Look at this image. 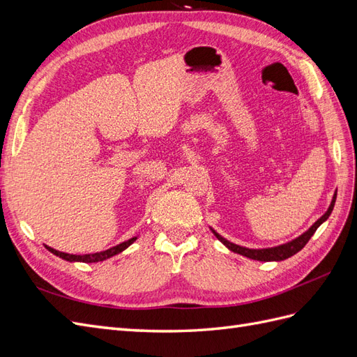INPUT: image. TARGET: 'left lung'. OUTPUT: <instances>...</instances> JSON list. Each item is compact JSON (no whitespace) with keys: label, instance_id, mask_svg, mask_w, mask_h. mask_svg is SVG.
<instances>
[{"label":"left lung","instance_id":"obj_1","mask_svg":"<svg viewBox=\"0 0 357 357\" xmlns=\"http://www.w3.org/2000/svg\"><path fill=\"white\" fill-rule=\"evenodd\" d=\"M335 199H337V195H333V199L329 205L328 211L321 215V218L311 226V228L302 234L301 236H298L296 240L290 241V243H286L283 245H278V247H273V248H261V250H253V248H245V247H241V245H236L234 243H229L228 240H225L223 236H220L218 232L213 231V234L218 236V240H220L226 247L229 248V250H232L234 253H238V255H243L245 257H250V259H255V261H262V262H269V261H284V259L296 255L301 248H304L305 244L310 241V238L312 235H314V232L317 231L319 226L325 222L332 210H333V205H335Z\"/></svg>","mask_w":357,"mask_h":357}]
</instances>
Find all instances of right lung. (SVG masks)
I'll use <instances>...</instances> for the list:
<instances>
[{"instance_id": "1", "label": "right lung", "mask_w": 357, "mask_h": 357, "mask_svg": "<svg viewBox=\"0 0 357 357\" xmlns=\"http://www.w3.org/2000/svg\"><path fill=\"white\" fill-rule=\"evenodd\" d=\"M135 240H137V236H134V238L128 240V241H125V243H122V244H117V245H114V247L109 248V250L100 252V253H92V255H68V253L58 252V250H55V248L47 247V245H46V248H47L49 252H52L53 255H56V256H59V257H62V259H66V261H70V262H86V264H92V262H101V261H105V259H109V257H112V256H114V255H117V253L123 252L125 248L131 245Z\"/></svg>"}]
</instances>
